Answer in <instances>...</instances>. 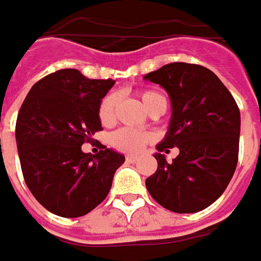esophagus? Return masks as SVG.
<instances>
[{
  "mask_svg": "<svg viewBox=\"0 0 261 261\" xmlns=\"http://www.w3.org/2000/svg\"><path fill=\"white\" fill-rule=\"evenodd\" d=\"M125 160L128 161V163H134V161L137 160V157H136V155H127Z\"/></svg>",
  "mask_w": 261,
  "mask_h": 261,
  "instance_id": "1",
  "label": "esophagus"
}]
</instances>
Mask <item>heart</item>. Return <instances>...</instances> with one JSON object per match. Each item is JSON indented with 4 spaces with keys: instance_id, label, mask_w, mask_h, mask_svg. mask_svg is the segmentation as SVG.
<instances>
[{
    "instance_id": "b5f03b06",
    "label": "heart",
    "mask_w": 261,
    "mask_h": 261,
    "mask_svg": "<svg viewBox=\"0 0 261 261\" xmlns=\"http://www.w3.org/2000/svg\"><path fill=\"white\" fill-rule=\"evenodd\" d=\"M140 98L144 104L145 110L150 113L153 107H155L161 101H166L160 94L154 91H143L140 94ZM116 106H117V95L116 94H108L101 101L100 108H98V117L100 121L104 125H110L114 123L116 118ZM151 141V136L144 131L133 130V128H120L114 131L110 136V144L113 145L118 151L123 153H138L147 143Z\"/></svg>"
}]
</instances>
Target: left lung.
<instances>
[{
  "instance_id": "8db88e82",
  "label": "left lung",
  "mask_w": 261,
  "mask_h": 261,
  "mask_svg": "<svg viewBox=\"0 0 261 261\" xmlns=\"http://www.w3.org/2000/svg\"><path fill=\"white\" fill-rule=\"evenodd\" d=\"M144 80L163 87L171 102L168 131L154 154L159 167L145 187L170 212H201L224 193L234 174L239 107L219 77L201 65L167 64ZM171 146L180 153L167 163L161 151Z\"/></svg>"
}]
</instances>
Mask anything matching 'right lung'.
Instances as JSON below:
<instances>
[{
	"mask_svg": "<svg viewBox=\"0 0 261 261\" xmlns=\"http://www.w3.org/2000/svg\"><path fill=\"white\" fill-rule=\"evenodd\" d=\"M113 80L58 70L35 83L19 108L15 140L21 170L37 201L57 216L81 217L107 197L123 154L81 145L102 130L98 108Z\"/></svg>",
	"mask_w": 261,
	"mask_h": 261,
	"instance_id": "1",
	"label": "right lung"
}]
</instances>
